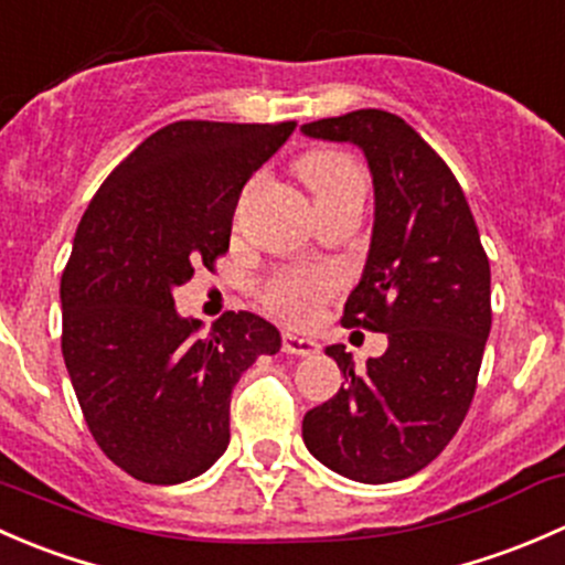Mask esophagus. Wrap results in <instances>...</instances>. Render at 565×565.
Listing matches in <instances>:
<instances>
[{"mask_svg":"<svg viewBox=\"0 0 565 565\" xmlns=\"http://www.w3.org/2000/svg\"><path fill=\"white\" fill-rule=\"evenodd\" d=\"M282 351L296 353V356H312V353H318V342L310 340V337H299V334H290V331H285Z\"/></svg>","mask_w":565,"mask_h":565,"instance_id":"1","label":"esophagus"}]
</instances>
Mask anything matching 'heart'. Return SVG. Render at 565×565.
I'll use <instances>...</instances> for the list:
<instances>
[{
    "label": "heart",
    "instance_id": "obj_1",
    "mask_svg": "<svg viewBox=\"0 0 565 565\" xmlns=\"http://www.w3.org/2000/svg\"><path fill=\"white\" fill-rule=\"evenodd\" d=\"M299 177L310 188L321 212L345 198L367 193V173H364L362 162L345 152H337V149H318V152L301 157ZM334 288L337 275L331 269L288 266V269H277L275 275L266 277L260 285V305L282 321L310 323L318 307L334 294Z\"/></svg>",
    "mask_w": 565,
    "mask_h": 565
}]
</instances>
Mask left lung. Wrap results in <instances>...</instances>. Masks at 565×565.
<instances>
[{
	"instance_id": "8db88e82",
	"label": "left lung",
	"mask_w": 565,
	"mask_h": 565,
	"mask_svg": "<svg viewBox=\"0 0 565 565\" xmlns=\"http://www.w3.org/2000/svg\"><path fill=\"white\" fill-rule=\"evenodd\" d=\"M301 130L367 154L375 228L342 326L388 334L362 372L345 345L326 348L345 386L307 413L301 435L348 479H408L449 446L473 403L492 326L490 258L451 168L397 114L362 108Z\"/></svg>"
}]
</instances>
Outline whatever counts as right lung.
<instances>
[{"mask_svg":"<svg viewBox=\"0 0 565 565\" xmlns=\"http://www.w3.org/2000/svg\"><path fill=\"white\" fill-rule=\"evenodd\" d=\"M296 121L184 119L138 143L81 217L62 271V356L92 438L147 484H179L228 449L231 392L280 331L225 312L209 334L171 290L228 253L249 177Z\"/></svg>","mask_w":565,"mask_h":565,"instance_id":"add662e5","label":"right lung"}]
</instances>
